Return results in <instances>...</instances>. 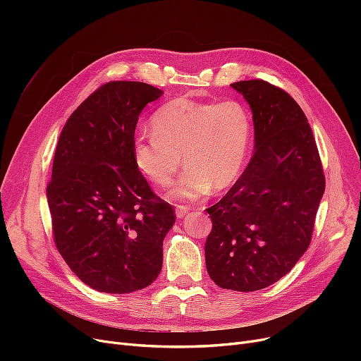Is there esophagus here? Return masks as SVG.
<instances>
[{"mask_svg": "<svg viewBox=\"0 0 361 361\" xmlns=\"http://www.w3.org/2000/svg\"><path fill=\"white\" fill-rule=\"evenodd\" d=\"M188 211H190V207L188 206H183V204H178L177 206V209H176V215H177V218H184L185 216V214H188Z\"/></svg>", "mask_w": 361, "mask_h": 361, "instance_id": "obj_1", "label": "esophagus"}]
</instances>
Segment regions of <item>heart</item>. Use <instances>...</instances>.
Returning a JSON list of instances; mask_svg holds the SVG:
<instances>
[{
  "instance_id": "1",
  "label": "heart",
  "mask_w": 361,
  "mask_h": 361,
  "mask_svg": "<svg viewBox=\"0 0 361 361\" xmlns=\"http://www.w3.org/2000/svg\"><path fill=\"white\" fill-rule=\"evenodd\" d=\"M152 131L133 139V158L155 185H166L181 164L185 168L166 196L193 202L234 184L250 146L252 121L240 102H200L178 98L152 117Z\"/></svg>"
}]
</instances>
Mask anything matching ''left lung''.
Returning a JSON list of instances; mask_svg holds the SVG:
<instances>
[{
	"instance_id": "obj_1",
	"label": "left lung",
	"mask_w": 361,
	"mask_h": 361,
	"mask_svg": "<svg viewBox=\"0 0 361 361\" xmlns=\"http://www.w3.org/2000/svg\"><path fill=\"white\" fill-rule=\"evenodd\" d=\"M253 114L255 154L241 177L207 207L206 269L218 287L250 293L286 276L307 250L325 176L305 112L264 80L231 85Z\"/></svg>"
}]
</instances>
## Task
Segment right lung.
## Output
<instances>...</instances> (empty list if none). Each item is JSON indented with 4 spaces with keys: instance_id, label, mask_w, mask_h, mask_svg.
<instances>
[{
    "instance_id": "obj_1",
    "label": "right lung",
    "mask_w": 361,
    "mask_h": 361,
    "mask_svg": "<svg viewBox=\"0 0 361 361\" xmlns=\"http://www.w3.org/2000/svg\"><path fill=\"white\" fill-rule=\"evenodd\" d=\"M142 82H109L67 120L55 149L47 199L60 255L90 288L124 294L154 282L176 211L133 158L140 112L162 97Z\"/></svg>"
}]
</instances>
